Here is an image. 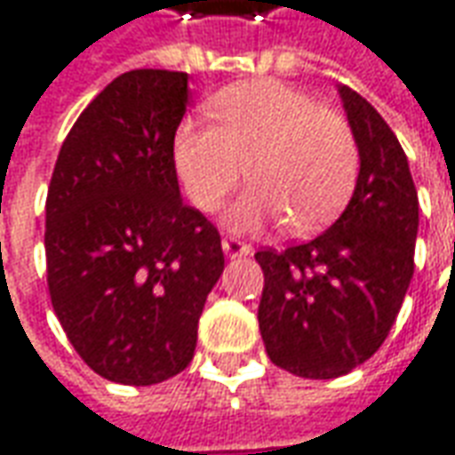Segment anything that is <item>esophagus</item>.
<instances>
[{
	"mask_svg": "<svg viewBox=\"0 0 455 455\" xmlns=\"http://www.w3.org/2000/svg\"><path fill=\"white\" fill-rule=\"evenodd\" d=\"M222 250H225L228 258H243V255H250L252 247L243 243V240H237V237H222Z\"/></svg>",
	"mask_w": 455,
	"mask_h": 455,
	"instance_id": "obj_1",
	"label": "esophagus"
}]
</instances>
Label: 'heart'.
<instances>
[{"mask_svg":"<svg viewBox=\"0 0 455 455\" xmlns=\"http://www.w3.org/2000/svg\"><path fill=\"white\" fill-rule=\"evenodd\" d=\"M215 124L175 131L173 163L190 203L212 212L247 178L228 222L252 230L287 218L294 233L327 225L349 197L359 150L349 124L280 81H245L212 99Z\"/></svg>","mask_w":455,"mask_h":455,"instance_id":"b5f03b06","label":"heart"}]
</instances>
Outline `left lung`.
<instances>
[{
	"instance_id": "8db88e82",
	"label": "left lung",
	"mask_w": 455,
	"mask_h": 455,
	"mask_svg": "<svg viewBox=\"0 0 455 455\" xmlns=\"http://www.w3.org/2000/svg\"><path fill=\"white\" fill-rule=\"evenodd\" d=\"M339 93L362 161L349 205L315 240L255 252L267 356L305 379L364 364L389 337L413 275L419 197L406 153L371 103L347 86Z\"/></svg>"
}]
</instances>
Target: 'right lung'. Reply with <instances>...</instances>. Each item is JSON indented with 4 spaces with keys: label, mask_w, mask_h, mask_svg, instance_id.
<instances>
[{
    "label": "right lung",
    "mask_w": 455,
    "mask_h": 455,
    "mask_svg": "<svg viewBox=\"0 0 455 455\" xmlns=\"http://www.w3.org/2000/svg\"><path fill=\"white\" fill-rule=\"evenodd\" d=\"M188 74L133 68L84 108L46 193V284L71 347L99 377L180 374L222 275L220 233L180 197L173 138Z\"/></svg>",
    "instance_id": "right-lung-1"
}]
</instances>
